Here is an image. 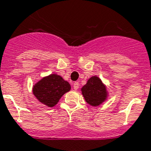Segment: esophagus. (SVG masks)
Wrapping results in <instances>:
<instances>
[{"instance_id": "esophagus-1", "label": "esophagus", "mask_w": 151, "mask_h": 151, "mask_svg": "<svg viewBox=\"0 0 151 151\" xmlns=\"http://www.w3.org/2000/svg\"><path fill=\"white\" fill-rule=\"evenodd\" d=\"M73 88H74V90H78V88H79V83H78V81L74 82L73 83Z\"/></svg>"}]
</instances>
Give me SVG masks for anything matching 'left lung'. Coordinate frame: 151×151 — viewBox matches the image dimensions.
Returning a JSON list of instances; mask_svg holds the SVG:
<instances>
[{"instance_id":"8db88e82","label":"left lung","mask_w":151,"mask_h":151,"mask_svg":"<svg viewBox=\"0 0 151 151\" xmlns=\"http://www.w3.org/2000/svg\"><path fill=\"white\" fill-rule=\"evenodd\" d=\"M81 91L85 100L92 106L101 105L108 97L106 85L97 76L91 77Z\"/></svg>"}]
</instances>
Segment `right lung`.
<instances>
[{
    "mask_svg": "<svg viewBox=\"0 0 151 151\" xmlns=\"http://www.w3.org/2000/svg\"><path fill=\"white\" fill-rule=\"evenodd\" d=\"M70 88V85L61 76L52 73L33 86V94L40 103L48 107H53Z\"/></svg>",
    "mask_w": 151,
    "mask_h": 151,
    "instance_id": "1",
    "label": "right lung"
}]
</instances>
